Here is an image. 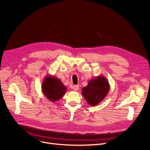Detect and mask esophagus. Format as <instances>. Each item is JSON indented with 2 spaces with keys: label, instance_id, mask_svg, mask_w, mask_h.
<instances>
[{
  "label": "esophagus",
  "instance_id": "obj_1",
  "mask_svg": "<svg viewBox=\"0 0 150 150\" xmlns=\"http://www.w3.org/2000/svg\"><path fill=\"white\" fill-rule=\"evenodd\" d=\"M72 89L75 91H78L79 89V86L78 85L73 86H72Z\"/></svg>",
  "mask_w": 150,
  "mask_h": 150
}]
</instances>
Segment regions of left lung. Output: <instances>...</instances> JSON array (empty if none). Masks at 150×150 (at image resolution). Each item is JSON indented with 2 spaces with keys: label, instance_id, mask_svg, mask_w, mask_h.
<instances>
[{
  "label": "left lung",
  "instance_id": "1",
  "mask_svg": "<svg viewBox=\"0 0 150 150\" xmlns=\"http://www.w3.org/2000/svg\"><path fill=\"white\" fill-rule=\"evenodd\" d=\"M110 84L103 75L91 79L88 85L82 89V95L90 106H94L101 103L110 91Z\"/></svg>",
  "mask_w": 150,
  "mask_h": 150
}]
</instances>
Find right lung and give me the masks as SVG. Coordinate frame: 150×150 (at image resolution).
<instances>
[{
	"label": "right lung",
	"instance_id": "obj_1",
	"mask_svg": "<svg viewBox=\"0 0 150 150\" xmlns=\"http://www.w3.org/2000/svg\"><path fill=\"white\" fill-rule=\"evenodd\" d=\"M42 92L51 102H56L62 98L67 91V88L61 81L56 77L47 75L42 81Z\"/></svg>",
	"mask_w": 150,
	"mask_h": 150
}]
</instances>
